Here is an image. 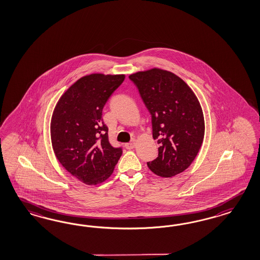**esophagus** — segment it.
<instances>
[{
    "instance_id": "1",
    "label": "esophagus",
    "mask_w": 260,
    "mask_h": 260,
    "mask_svg": "<svg viewBox=\"0 0 260 260\" xmlns=\"http://www.w3.org/2000/svg\"><path fill=\"white\" fill-rule=\"evenodd\" d=\"M134 146H135V140H132V141L129 142V143H126V145H125V147H126L127 150H132V149H134Z\"/></svg>"
}]
</instances>
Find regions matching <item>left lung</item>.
<instances>
[{
  "label": "left lung",
  "mask_w": 260,
  "mask_h": 260,
  "mask_svg": "<svg viewBox=\"0 0 260 260\" xmlns=\"http://www.w3.org/2000/svg\"><path fill=\"white\" fill-rule=\"evenodd\" d=\"M150 111L158 156L147 165L161 177H173L192 163L205 134L204 115L197 95L171 71H138L128 76Z\"/></svg>",
  "instance_id": "8db88e82"
}]
</instances>
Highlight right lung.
<instances>
[{
  "mask_svg": "<svg viewBox=\"0 0 260 260\" xmlns=\"http://www.w3.org/2000/svg\"><path fill=\"white\" fill-rule=\"evenodd\" d=\"M124 80V74L86 75L67 89L53 110L50 136L55 156L87 185L106 181L122 155L121 148L110 145L102 111Z\"/></svg>",
  "mask_w": 260,
  "mask_h": 260,
  "instance_id": "obj_1",
  "label": "right lung"
}]
</instances>
